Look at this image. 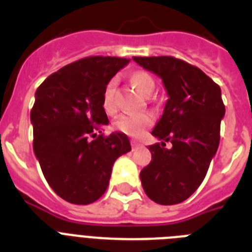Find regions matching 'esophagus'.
I'll return each instance as SVG.
<instances>
[{"mask_svg": "<svg viewBox=\"0 0 252 252\" xmlns=\"http://www.w3.org/2000/svg\"><path fill=\"white\" fill-rule=\"evenodd\" d=\"M138 146H141V145H140L137 141H132V148H133V149H137Z\"/></svg>", "mask_w": 252, "mask_h": 252, "instance_id": "1", "label": "esophagus"}]
</instances>
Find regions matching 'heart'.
Listing matches in <instances>:
<instances>
[{
  "label": "heart",
  "mask_w": 252,
  "mask_h": 252,
  "mask_svg": "<svg viewBox=\"0 0 252 252\" xmlns=\"http://www.w3.org/2000/svg\"><path fill=\"white\" fill-rule=\"evenodd\" d=\"M130 81L134 87L144 95H150L156 89V82H154L153 77L144 70H136L132 73ZM115 85H116V81L112 78L107 82L104 90H103L102 106L107 114H112L115 111ZM153 115L148 114V112H141V114L122 115L115 120L114 126L116 129L123 133L137 137V136H141L146 128H149L153 124Z\"/></svg>",
  "instance_id": "heart-1"
}]
</instances>
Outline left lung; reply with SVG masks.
Segmentation results:
<instances>
[{
	"label": "left lung",
	"instance_id": "1",
	"mask_svg": "<svg viewBox=\"0 0 252 252\" xmlns=\"http://www.w3.org/2000/svg\"><path fill=\"white\" fill-rule=\"evenodd\" d=\"M140 66L162 78L168 99L152 134V161L140 172L144 191L162 205L179 204L199 188L220 144L225 115L221 89L186 61L171 56L133 57ZM173 144L171 150L165 142Z\"/></svg>",
	"mask_w": 252,
	"mask_h": 252
}]
</instances>
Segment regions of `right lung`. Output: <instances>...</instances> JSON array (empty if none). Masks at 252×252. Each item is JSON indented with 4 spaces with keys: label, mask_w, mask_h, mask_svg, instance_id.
I'll return each mask as SVG.
<instances>
[{
    "label": "right lung",
    "mask_w": 252,
    "mask_h": 252,
    "mask_svg": "<svg viewBox=\"0 0 252 252\" xmlns=\"http://www.w3.org/2000/svg\"><path fill=\"white\" fill-rule=\"evenodd\" d=\"M128 59L90 56L53 73L37 87L31 110L33 153L61 199L91 204L106 192L114 162L130 150L128 136H103L104 86Z\"/></svg>",
    "instance_id": "add662e5"
}]
</instances>
